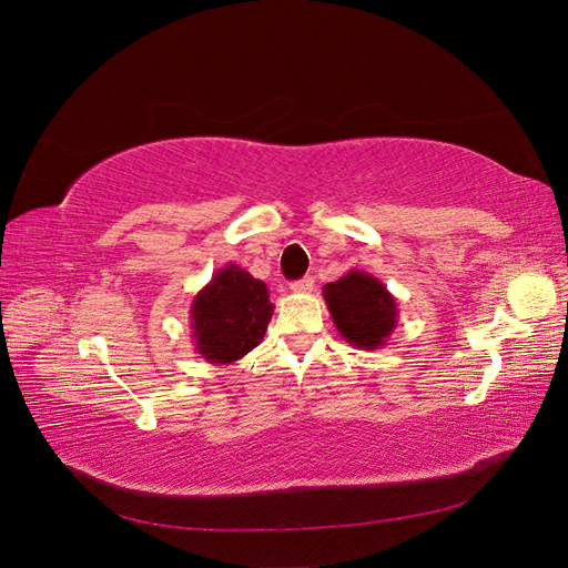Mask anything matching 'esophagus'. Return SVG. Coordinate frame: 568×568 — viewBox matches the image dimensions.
I'll return each mask as SVG.
<instances>
[{
	"label": "esophagus",
	"instance_id": "1",
	"mask_svg": "<svg viewBox=\"0 0 568 568\" xmlns=\"http://www.w3.org/2000/svg\"><path fill=\"white\" fill-rule=\"evenodd\" d=\"M313 288H315L313 277H303L298 282H291V291H294V294H307V291H313Z\"/></svg>",
	"mask_w": 568,
	"mask_h": 568
}]
</instances>
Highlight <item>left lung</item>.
I'll use <instances>...</instances> for the list:
<instances>
[{"label": "left lung", "instance_id": "1", "mask_svg": "<svg viewBox=\"0 0 568 568\" xmlns=\"http://www.w3.org/2000/svg\"><path fill=\"white\" fill-rule=\"evenodd\" d=\"M341 338L359 351L384 348L398 324V303L369 272L351 270L322 288Z\"/></svg>", "mask_w": 568, "mask_h": 568}]
</instances>
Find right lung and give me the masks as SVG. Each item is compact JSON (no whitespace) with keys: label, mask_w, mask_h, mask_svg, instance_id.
Returning <instances> with one entry per match:
<instances>
[{"label":"right lung","mask_w":568,"mask_h":568,"mask_svg":"<svg viewBox=\"0 0 568 568\" xmlns=\"http://www.w3.org/2000/svg\"><path fill=\"white\" fill-rule=\"evenodd\" d=\"M267 284L230 263L192 301L196 353L211 365H232L263 341L272 320Z\"/></svg>","instance_id":"obj_1"}]
</instances>
